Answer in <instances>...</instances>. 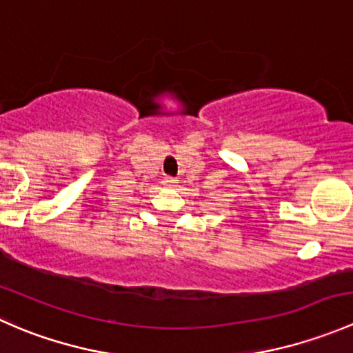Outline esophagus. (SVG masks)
I'll use <instances>...</instances> for the list:
<instances>
[{"instance_id": "1", "label": "esophagus", "mask_w": 353, "mask_h": 353, "mask_svg": "<svg viewBox=\"0 0 353 353\" xmlns=\"http://www.w3.org/2000/svg\"><path fill=\"white\" fill-rule=\"evenodd\" d=\"M176 183H177V181L174 179V177H170V176H165L162 179V184H163V186H167V188H174V186H176Z\"/></svg>"}]
</instances>
